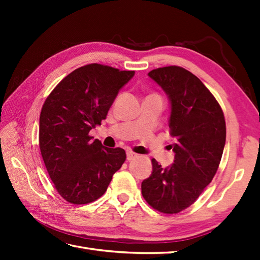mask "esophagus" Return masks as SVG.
I'll return each instance as SVG.
<instances>
[{"label":"esophagus","mask_w":260,"mask_h":260,"mask_svg":"<svg viewBox=\"0 0 260 260\" xmlns=\"http://www.w3.org/2000/svg\"><path fill=\"white\" fill-rule=\"evenodd\" d=\"M127 159H128V161H132V159H134L135 157H137V154L136 153H134V152H132V151H127Z\"/></svg>","instance_id":"34e87169"}]
</instances>
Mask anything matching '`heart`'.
Wrapping results in <instances>:
<instances>
[{"instance_id":"obj_1","label":"heart","mask_w":260,"mask_h":260,"mask_svg":"<svg viewBox=\"0 0 260 260\" xmlns=\"http://www.w3.org/2000/svg\"><path fill=\"white\" fill-rule=\"evenodd\" d=\"M156 96H157V95H156Z\"/></svg>"}]
</instances>
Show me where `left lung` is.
<instances>
[{
	"mask_svg": "<svg viewBox=\"0 0 260 260\" xmlns=\"http://www.w3.org/2000/svg\"><path fill=\"white\" fill-rule=\"evenodd\" d=\"M148 76L171 101L175 156L165 169L152 158L153 172L142 182V194L157 211L179 213L197 201L217 173L225 144L224 115L211 91L189 70L169 66Z\"/></svg>",
	"mask_w": 260,
	"mask_h": 260,
	"instance_id": "8db88e82",
	"label": "left lung"
}]
</instances>
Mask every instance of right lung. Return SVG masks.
<instances>
[{
  "instance_id": "obj_1",
  "label": "right lung",
  "mask_w": 260,
  "mask_h": 260,
  "mask_svg": "<svg viewBox=\"0 0 260 260\" xmlns=\"http://www.w3.org/2000/svg\"><path fill=\"white\" fill-rule=\"evenodd\" d=\"M134 74L99 63L82 66L66 76L43 104L39 147L54 187L67 202L96 201L125 162L123 148L105 147L89 132L106 119Z\"/></svg>"
}]
</instances>
